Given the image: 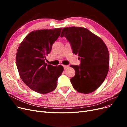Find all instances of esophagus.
<instances>
[{"mask_svg":"<svg viewBox=\"0 0 127 127\" xmlns=\"http://www.w3.org/2000/svg\"><path fill=\"white\" fill-rule=\"evenodd\" d=\"M63 67H64V69H67V68H69V66L68 65H63Z\"/></svg>","mask_w":127,"mask_h":127,"instance_id":"obj_1","label":"esophagus"}]
</instances>
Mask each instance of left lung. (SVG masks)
I'll return each mask as SVG.
<instances>
[{
	"label": "left lung",
	"instance_id": "obj_1",
	"mask_svg": "<svg viewBox=\"0 0 127 127\" xmlns=\"http://www.w3.org/2000/svg\"><path fill=\"white\" fill-rule=\"evenodd\" d=\"M63 36L70 42L73 53L80 59L79 66L70 65L76 72L70 79L73 87L84 94L96 90L109 71L110 57L106 44L100 37L82 27L64 28L60 35Z\"/></svg>",
	"mask_w": 127,
	"mask_h": 127
}]
</instances>
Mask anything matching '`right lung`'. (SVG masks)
Segmentation results:
<instances>
[{"mask_svg":"<svg viewBox=\"0 0 127 127\" xmlns=\"http://www.w3.org/2000/svg\"><path fill=\"white\" fill-rule=\"evenodd\" d=\"M61 30L33 31L25 36L17 49L16 62L20 77L30 88L39 93L54 91L64 71L61 65L53 66L45 63V56L50 53Z\"/></svg>","mask_w":127,"mask_h":127,"instance_id":"obj_1","label":"right lung"}]
</instances>
